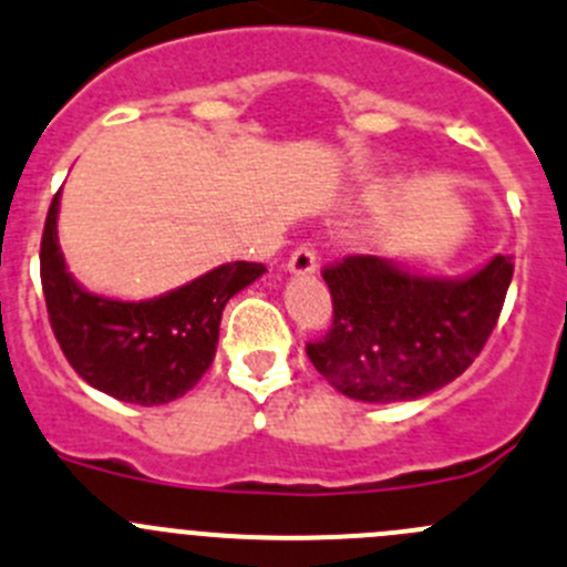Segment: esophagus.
Returning <instances> with one entry per match:
<instances>
[{
    "instance_id": "esophagus-1",
    "label": "esophagus",
    "mask_w": 567,
    "mask_h": 567,
    "mask_svg": "<svg viewBox=\"0 0 567 567\" xmlns=\"http://www.w3.org/2000/svg\"><path fill=\"white\" fill-rule=\"evenodd\" d=\"M316 268H318V257H316V249H312L310 244H301L288 260L290 274H316Z\"/></svg>"
}]
</instances>
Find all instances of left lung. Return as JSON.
<instances>
[{
	"instance_id": "obj_1",
	"label": "left lung",
	"mask_w": 567,
	"mask_h": 567,
	"mask_svg": "<svg viewBox=\"0 0 567 567\" xmlns=\"http://www.w3.org/2000/svg\"><path fill=\"white\" fill-rule=\"evenodd\" d=\"M513 257L463 279L421 277L373 255L323 268L332 327L307 357L332 388L368 404L410 401L454 382L502 316Z\"/></svg>"
}]
</instances>
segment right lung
<instances>
[{
	"instance_id": "add662e5",
	"label": "right lung",
	"mask_w": 567,
	"mask_h": 567,
	"mask_svg": "<svg viewBox=\"0 0 567 567\" xmlns=\"http://www.w3.org/2000/svg\"><path fill=\"white\" fill-rule=\"evenodd\" d=\"M60 190L41 238V285L52 332L65 360L102 393L126 404H168L188 393L218 346L227 301L262 277V262H227L150 301L87 293L65 271L58 244Z\"/></svg>"
}]
</instances>
